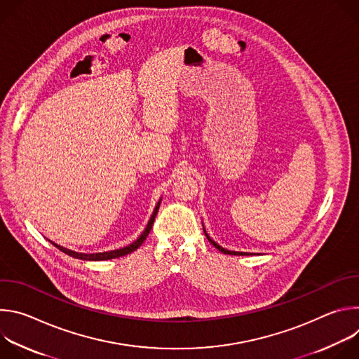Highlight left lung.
Listing matches in <instances>:
<instances>
[{
    "instance_id": "1",
    "label": "left lung",
    "mask_w": 359,
    "mask_h": 359,
    "mask_svg": "<svg viewBox=\"0 0 359 359\" xmlns=\"http://www.w3.org/2000/svg\"><path fill=\"white\" fill-rule=\"evenodd\" d=\"M206 237L209 238V241H210V243H212V244H213L219 251H222V252H224V254H231V255H247V252H237V251H229V250H224V248H223V247H220L217 243H215V241H213L208 234H206Z\"/></svg>"
}]
</instances>
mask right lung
<instances>
[{
  "label": "right lung",
  "instance_id": "add662e5",
  "mask_svg": "<svg viewBox=\"0 0 359 359\" xmlns=\"http://www.w3.org/2000/svg\"><path fill=\"white\" fill-rule=\"evenodd\" d=\"M159 206H161V201L158 203V206H156L155 212H153V215H151V217H150V220H149V223H147V226H146L144 231L142 233V236H140V237H139V238H137L135 243L129 244L128 247H123V248H119V250H115V251H107V252H96V254H82V252H75V251L67 250V248H64V247H61V245H58V244H54V243H53V244H54L57 248H60L62 252H65V254L71 255V257H74V259H79V260L102 262V260H111V259H118V257H122V255H126V254H129V252L135 251L136 248H139V247L142 245V243L144 241V238L147 237V234H149V231H150V229H151V226H153V222H155V217H156V215H158Z\"/></svg>",
  "mask_w": 359,
  "mask_h": 359
}]
</instances>
